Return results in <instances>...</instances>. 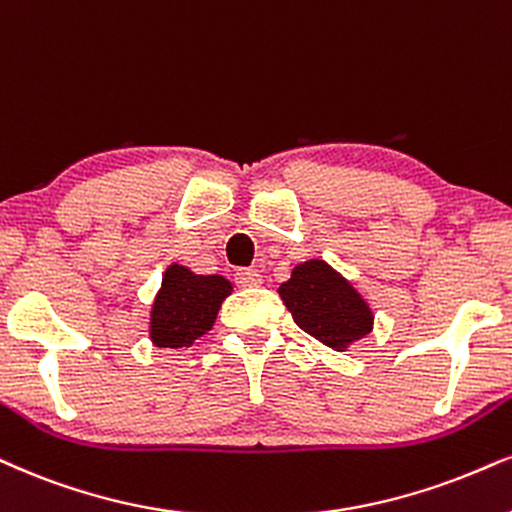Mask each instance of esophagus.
Listing matches in <instances>:
<instances>
[{
    "label": "esophagus",
    "instance_id": "esophagus-1",
    "mask_svg": "<svg viewBox=\"0 0 512 512\" xmlns=\"http://www.w3.org/2000/svg\"><path fill=\"white\" fill-rule=\"evenodd\" d=\"M235 280H237V285L244 287V289L261 287V285H263V275L258 273V270H254V268H242V270H237Z\"/></svg>",
    "mask_w": 512,
    "mask_h": 512
}]
</instances>
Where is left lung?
<instances>
[{
  "instance_id": "obj_1",
  "label": "left lung",
  "mask_w": 512,
  "mask_h": 512,
  "mask_svg": "<svg viewBox=\"0 0 512 512\" xmlns=\"http://www.w3.org/2000/svg\"><path fill=\"white\" fill-rule=\"evenodd\" d=\"M277 294L294 323L334 351H346L375 325V313L363 294L323 258L294 266Z\"/></svg>"
}]
</instances>
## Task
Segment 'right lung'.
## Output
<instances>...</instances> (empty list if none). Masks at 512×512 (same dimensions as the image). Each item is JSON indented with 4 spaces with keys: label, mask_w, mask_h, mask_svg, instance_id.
<instances>
[{
    "label": "right lung",
    "mask_w": 512,
    "mask_h": 512,
    "mask_svg": "<svg viewBox=\"0 0 512 512\" xmlns=\"http://www.w3.org/2000/svg\"><path fill=\"white\" fill-rule=\"evenodd\" d=\"M232 294L223 275H197L170 263L149 311V339L159 349H187L216 323L220 304Z\"/></svg>",
    "instance_id": "add662e5"
}]
</instances>
